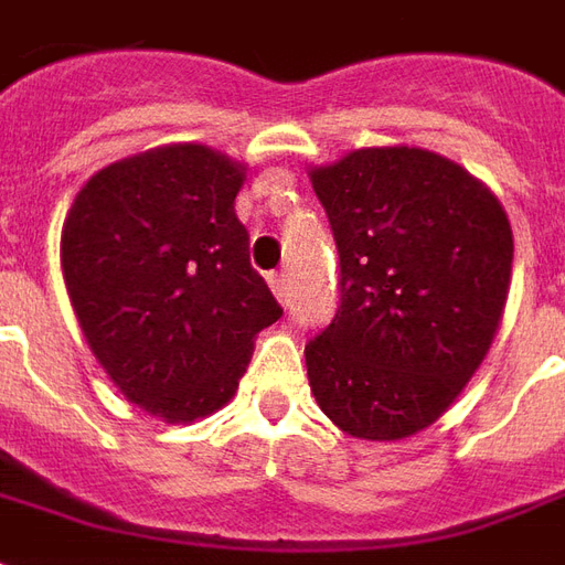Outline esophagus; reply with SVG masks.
<instances>
[{
	"mask_svg": "<svg viewBox=\"0 0 565 565\" xmlns=\"http://www.w3.org/2000/svg\"><path fill=\"white\" fill-rule=\"evenodd\" d=\"M269 287L278 302H287V275H284V271H271Z\"/></svg>",
	"mask_w": 565,
	"mask_h": 565,
	"instance_id": "1",
	"label": "esophagus"
}]
</instances>
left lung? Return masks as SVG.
Listing matches in <instances>:
<instances>
[{"label": "left lung", "mask_w": 565, "mask_h": 565, "mask_svg": "<svg viewBox=\"0 0 565 565\" xmlns=\"http://www.w3.org/2000/svg\"><path fill=\"white\" fill-rule=\"evenodd\" d=\"M342 302L306 344L308 384L342 433L399 441L448 412L497 339L511 284L509 214L436 150L391 145L311 166Z\"/></svg>", "instance_id": "left-lung-1"}]
</instances>
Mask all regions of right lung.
<instances>
[{"label": "right lung", "mask_w": 565, "mask_h": 565, "mask_svg": "<svg viewBox=\"0 0 565 565\" xmlns=\"http://www.w3.org/2000/svg\"><path fill=\"white\" fill-rule=\"evenodd\" d=\"M245 178L209 145H160L99 169L63 223V281L96 363L166 424L230 403L281 318L235 217Z\"/></svg>", "instance_id": "add662e5"}]
</instances>
